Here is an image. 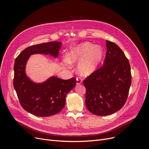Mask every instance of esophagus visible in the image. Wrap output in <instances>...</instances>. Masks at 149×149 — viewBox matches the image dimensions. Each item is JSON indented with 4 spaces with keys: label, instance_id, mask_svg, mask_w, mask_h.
<instances>
[{
    "label": "esophagus",
    "instance_id": "obj_1",
    "mask_svg": "<svg viewBox=\"0 0 149 149\" xmlns=\"http://www.w3.org/2000/svg\"><path fill=\"white\" fill-rule=\"evenodd\" d=\"M82 83V79L79 78V77H77V84H80L81 83Z\"/></svg>",
    "mask_w": 149,
    "mask_h": 149
}]
</instances>
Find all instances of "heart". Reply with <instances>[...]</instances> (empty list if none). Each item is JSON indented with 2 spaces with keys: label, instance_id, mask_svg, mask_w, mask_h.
Here are the masks:
<instances>
[{
  "label": "heart",
  "instance_id": "obj_1",
  "mask_svg": "<svg viewBox=\"0 0 149 149\" xmlns=\"http://www.w3.org/2000/svg\"><path fill=\"white\" fill-rule=\"evenodd\" d=\"M103 58V50L100 46H94L85 42L75 46L67 53L64 64L80 62L78 66V73L84 77L96 71Z\"/></svg>",
  "mask_w": 149,
  "mask_h": 149
}]
</instances>
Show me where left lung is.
Segmentation results:
<instances>
[{
	"label": "left lung",
	"mask_w": 149,
	"mask_h": 149,
	"mask_svg": "<svg viewBox=\"0 0 149 149\" xmlns=\"http://www.w3.org/2000/svg\"><path fill=\"white\" fill-rule=\"evenodd\" d=\"M106 42L107 51L103 65L83 81L87 109L99 116L120 110L127 100L131 84L128 59L116 44L109 40Z\"/></svg>",
	"instance_id": "left-lung-1"
}]
</instances>
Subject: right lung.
Segmentation results:
<instances>
[{"label":"right lung","instance_id":"1","mask_svg":"<svg viewBox=\"0 0 149 149\" xmlns=\"http://www.w3.org/2000/svg\"><path fill=\"white\" fill-rule=\"evenodd\" d=\"M61 46L59 42L33 45L25 49L15 59L13 87L23 109L34 115L45 117L59 113L65 105L66 94L76 85L75 77L65 80L52 77L37 84L25 75V65L30 55L43 53L57 57Z\"/></svg>","mask_w":149,"mask_h":149}]
</instances>
